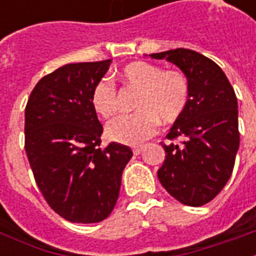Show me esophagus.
I'll return each mask as SVG.
<instances>
[{
	"label": "esophagus",
	"instance_id": "34e87169",
	"mask_svg": "<svg viewBox=\"0 0 256 256\" xmlns=\"http://www.w3.org/2000/svg\"><path fill=\"white\" fill-rule=\"evenodd\" d=\"M141 150H142V146H141V145H140V146H134L133 154L134 155H140V154H141Z\"/></svg>",
	"mask_w": 256,
	"mask_h": 256
}]
</instances>
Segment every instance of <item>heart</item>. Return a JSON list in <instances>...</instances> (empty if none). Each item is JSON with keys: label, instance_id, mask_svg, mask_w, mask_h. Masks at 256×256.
<instances>
[{"label": "heart", "instance_id": "obj_1", "mask_svg": "<svg viewBox=\"0 0 256 256\" xmlns=\"http://www.w3.org/2000/svg\"><path fill=\"white\" fill-rule=\"evenodd\" d=\"M126 88L138 90L134 101L137 112L112 120L106 136L120 144L137 145L156 133L159 120L172 124L186 112L190 100L188 76L177 70H163L146 62H133L119 71ZM92 106L101 118L110 119L118 112V90L111 78H101L92 90Z\"/></svg>", "mask_w": 256, "mask_h": 256}]
</instances>
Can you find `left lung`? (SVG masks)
<instances>
[{"mask_svg":"<svg viewBox=\"0 0 256 256\" xmlns=\"http://www.w3.org/2000/svg\"><path fill=\"white\" fill-rule=\"evenodd\" d=\"M181 68L190 84L184 116L162 142L166 152L159 181L180 203L200 207L224 189L234 167L240 144L237 97L216 63L200 53L178 48L150 54Z\"/></svg>","mask_w":256,"mask_h":256,"instance_id":"obj_1","label":"left lung"}]
</instances>
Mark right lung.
<instances>
[{
    "label": "right lung",
    "instance_id": "right-lung-1",
    "mask_svg": "<svg viewBox=\"0 0 256 256\" xmlns=\"http://www.w3.org/2000/svg\"><path fill=\"white\" fill-rule=\"evenodd\" d=\"M110 64H66L40 79L26 106L24 150L36 185L49 207L75 224L111 214L133 156L116 142L100 148L102 126L90 96Z\"/></svg>",
    "mask_w": 256,
    "mask_h": 256
}]
</instances>
